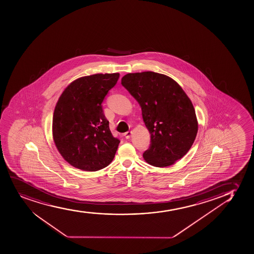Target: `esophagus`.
<instances>
[{
  "label": "esophagus",
  "instance_id": "1",
  "mask_svg": "<svg viewBox=\"0 0 254 254\" xmlns=\"http://www.w3.org/2000/svg\"><path fill=\"white\" fill-rule=\"evenodd\" d=\"M131 134H132V131H127V132L124 134V136H125L127 139H129V138H131Z\"/></svg>",
  "mask_w": 254,
  "mask_h": 254
}]
</instances>
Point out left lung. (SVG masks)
Listing matches in <instances>:
<instances>
[{"label": "left lung", "mask_w": 254, "mask_h": 254, "mask_svg": "<svg viewBox=\"0 0 254 254\" xmlns=\"http://www.w3.org/2000/svg\"><path fill=\"white\" fill-rule=\"evenodd\" d=\"M122 85L139 103L151 134L150 147L142 155L145 161L164 168L183 158L196 137L198 121L181 86L172 78L152 71L127 74Z\"/></svg>", "instance_id": "left-lung-1"}]
</instances>
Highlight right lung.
<instances>
[{
    "instance_id": "right-lung-1",
    "label": "right lung",
    "mask_w": 254,
    "mask_h": 254,
    "mask_svg": "<svg viewBox=\"0 0 254 254\" xmlns=\"http://www.w3.org/2000/svg\"><path fill=\"white\" fill-rule=\"evenodd\" d=\"M119 73L80 77L64 89L53 117V138L67 163L84 171L108 166L120 141L112 136L101 103Z\"/></svg>"
}]
</instances>
